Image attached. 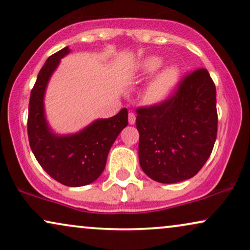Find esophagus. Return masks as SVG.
Wrapping results in <instances>:
<instances>
[{
	"label": "esophagus",
	"instance_id": "1",
	"mask_svg": "<svg viewBox=\"0 0 250 250\" xmlns=\"http://www.w3.org/2000/svg\"><path fill=\"white\" fill-rule=\"evenodd\" d=\"M128 119H129V125H134V123L136 122V116H135L134 113H129Z\"/></svg>",
	"mask_w": 250,
	"mask_h": 250
}]
</instances>
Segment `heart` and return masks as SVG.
Masks as SVG:
<instances>
[{"instance_id":"obj_1","label":"heart","mask_w":250,"mask_h":250,"mask_svg":"<svg viewBox=\"0 0 250 250\" xmlns=\"http://www.w3.org/2000/svg\"><path fill=\"white\" fill-rule=\"evenodd\" d=\"M164 64V59L159 56H148L138 62L136 72L138 76L149 78L157 72ZM180 68L177 65H169L163 68L152 79L146 88L144 95L150 104H162L169 99L171 93L179 83Z\"/></svg>"}]
</instances>
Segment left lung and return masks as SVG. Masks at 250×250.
<instances>
[{
    "label": "left lung",
    "instance_id": "8db88e82",
    "mask_svg": "<svg viewBox=\"0 0 250 250\" xmlns=\"http://www.w3.org/2000/svg\"><path fill=\"white\" fill-rule=\"evenodd\" d=\"M138 159L152 180L173 184L198 173L218 130L216 91L205 68L192 72L167 101L138 108Z\"/></svg>",
    "mask_w": 250,
    "mask_h": 250
}]
</instances>
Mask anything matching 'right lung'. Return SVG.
Instances as JSON below:
<instances>
[{"instance_id": "right-lung-1", "label": "right lung", "mask_w": 250, "mask_h": 250, "mask_svg": "<svg viewBox=\"0 0 250 250\" xmlns=\"http://www.w3.org/2000/svg\"><path fill=\"white\" fill-rule=\"evenodd\" d=\"M71 52L66 46L47 58L31 91L29 102V143L45 172L70 188L95 182L104 172L107 156L122 129L128 125V110H120L108 119H98L74 134H57L45 114L44 98L49 81Z\"/></svg>"}]
</instances>
